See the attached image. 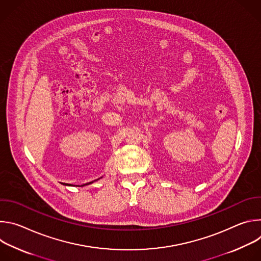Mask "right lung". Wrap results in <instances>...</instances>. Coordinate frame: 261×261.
<instances>
[{
	"label": "right lung",
	"instance_id": "1",
	"mask_svg": "<svg viewBox=\"0 0 261 261\" xmlns=\"http://www.w3.org/2000/svg\"><path fill=\"white\" fill-rule=\"evenodd\" d=\"M91 182H92V181H91ZM91 182H89V184H91ZM89 184H86V185H89ZM84 186H85V185H84Z\"/></svg>",
	"mask_w": 261,
	"mask_h": 261
}]
</instances>
